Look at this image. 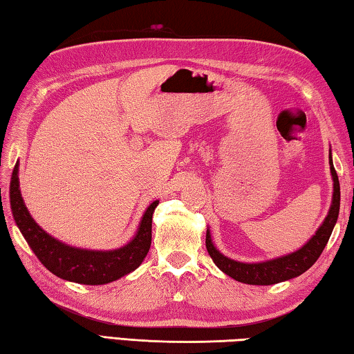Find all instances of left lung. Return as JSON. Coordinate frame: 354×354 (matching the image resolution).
Instances as JSON below:
<instances>
[{"label": "left lung", "mask_w": 354, "mask_h": 354, "mask_svg": "<svg viewBox=\"0 0 354 354\" xmlns=\"http://www.w3.org/2000/svg\"><path fill=\"white\" fill-rule=\"evenodd\" d=\"M329 165H331V175L334 181V194H333V205L329 207V212L326 215L325 221L317 230L315 236L304 245L303 248L287 256L277 257L273 261H266L259 263H243L232 261L220 253V251L214 247L211 241V232H206V248L209 256L212 257L221 272L226 273L227 277L234 278L236 281H241L245 284H254V286H270L281 283V281L292 279L299 274L304 273L315 263L319 259L322 251L325 250L326 243L331 236L333 227L339 217V207H340V185L337 173L334 170L333 159L329 156Z\"/></svg>", "instance_id": "left-lung-1"}]
</instances>
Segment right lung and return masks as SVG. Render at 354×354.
I'll use <instances>...</instances> for the list:
<instances>
[{"label": "right lung", "instance_id": "right-lung-1", "mask_svg": "<svg viewBox=\"0 0 354 354\" xmlns=\"http://www.w3.org/2000/svg\"><path fill=\"white\" fill-rule=\"evenodd\" d=\"M10 209L23 237L34 254L56 277L80 284H107L140 266L151 247V221L156 206L153 201L143 214L139 231L128 245L112 251H92L68 247L53 239L35 223L23 203L19 184V165H15L10 178Z\"/></svg>", "mask_w": 354, "mask_h": 354}]
</instances>
